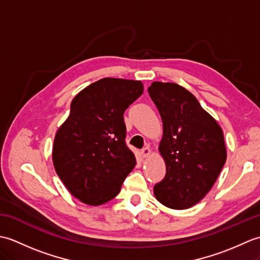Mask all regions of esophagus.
Here are the masks:
<instances>
[{"mask_svg":"<svg viewBox=\"0 0 260 260\" xmlns=\"http://www.w3.org/2000/svg\"><path fill=\"white\" fill-rule=\"evenodd\" d=\"M141 153H142L143 157H147V156L150 155V154H151V148L148 147V146H145V147L143 148V150L141 151Z\"/></svg>","mask_w":260,"mask_h":260,"instance_id":"esophagus-1","label":"esophagus"}]
</instances>
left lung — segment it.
Listing matches in <instances>:
<instances>
[{
    "label": "left lung",
    "mask_w": 260,
    "mask_h": 260,
    "mask_svg": "<svg viewBox=\"0 0 260 260\" xmlns=\"http://www.w3.org/2000/svg\"><path fill=\"white\" fill-rule=\"evenodd\" d=\"M148 93L163 121L158 151L167 165L154 194L165 207L187 209L211 190L225 163L223 133L211 115L185 88L154 81Z\"/></svg>",
    "instance_id": "obj_1"
}]
</instances>
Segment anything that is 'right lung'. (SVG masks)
I'll return each mask as SVG.
<instances>
[{"label":"right lung","instance_id":"right-lung-1","mask_svg":"<svg viewBox=\"0 0 260 260\" xmlns=\"http://www.w3.org/2000/svg\"><path fill=\"white\" fill-rule=\"evenodd\" d=\"M139 80L103 78L82 89L54 137L52 161L75 198L89 206L112 200L136 164L126 145L124 113L143 93Z\"/></svg>","mask_w":260,"mask_h":260}]
</instances>
